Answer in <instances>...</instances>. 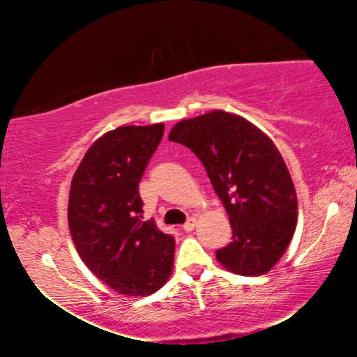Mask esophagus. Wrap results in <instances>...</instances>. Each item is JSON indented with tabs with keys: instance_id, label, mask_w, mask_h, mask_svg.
<instances>
[{
	"instance_id": "obj_1",
	"label": "esophagus",
	"mask_w": 357,
	"mask_h": 357,
	"mask_svg": "<svg viewBox=\"0 0 357 357\" xmlns=\"http://www.w3.org/2000/svg\"><path fill=\"white\" fill-rule=\"evenodd\" d=\"M195 227H196V218H190L186 221V223L183 225V230L184 231H192V230H195Z\"/></svg>"
}]
</instances>
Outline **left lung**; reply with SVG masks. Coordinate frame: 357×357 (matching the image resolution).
I'll use <instances>...</instances> for the list:
<instances>
[{
  "instance_id": "1",
  "label": "left lung",
  "mask_w": 357,
  "mask_h": 357,
  "mask_svg": "<svg viewBox=\"0 0 357 357\" xmlns=\"http://www.w3.org/2000/svg\"><path fill=\"white\" fill-rule=\"evenodd\" d=\"M169 141L198 155L228 213L233 236L216 260L238 275L267 273L297 227L296 188L272 139L247 119L211 110L178 122Z\"/></svg>"
}]
</instances>
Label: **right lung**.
Wrapping results in <instances>:
<instances>
[{
	"mask_svg": "<svg viewBox=\"0 0 357 357\" xmlns=\"http://www.w3.org/2000/svg\"><path fill=\"white\" fill-rule=\"evenodd\" d=\"M165 124L122 126L97 139L73 174L68 228L90 272L117 294L158 292L173 272L174 238L142 220L139 183Z\"/></svg>",
	"mask_w": 357,
	"mask_h": 357,
	"instance_id": "1",
	"label": "right lung"
}]
</instances>
